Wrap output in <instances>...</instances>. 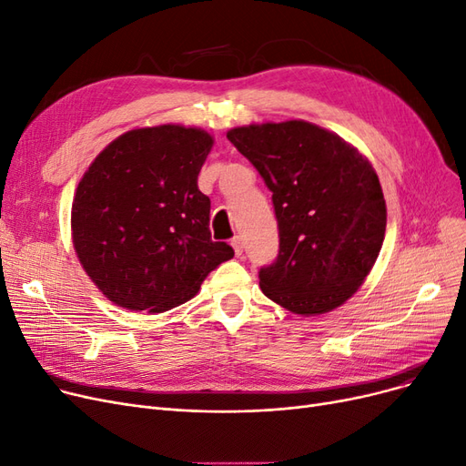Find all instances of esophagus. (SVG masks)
<instances>
[{
  "mask_svg": "<svg viewBox=\"0 0 466 466\" xmlns=\"http://www.w3.org/2000/svg\"><path fill=\"white\" fill-rule=\"evenodd\" d=\"M231 247H233V250H235V254H237V256L243 254V250H245V243H243V238H240V237H235V238L231 240Z\"/></svg>",
  "mask_w": 466,
  "mask_h": 466,
  "instance_id": "obj_1",
  "label": "esophagus"
}]
</instances>
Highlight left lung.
<instances>
[{
  "label": "left lung",
  "mask_w": 466,
  "mask_h": 466,
  "mask_svg": "<svg viewBox=\"0 0 466 466\" xmlns=\"http://www.w3.org/2000/svg\"><path fill=\"white\" fill-rule=\"evenodd\" d=\"M228 139L273 193L279 254L259 268V289L300 315L344 304L384 240L386 202L373 166L304 120L235 127Z\"/></svg>",
  "instance_id": "1"
}]
</instances>
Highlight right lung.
<instances>
[{"instance_id":"obj_1","label":"right lung","mask_w":466,"mask_h":466,"mask_svg":"<svg viewBox=\"0 0 466 466\" xmlns=\"http://www.w3.org/2000/svg\"><path fill=\"white\" fill-rule=\"evenodd\" d=\"M212 143L197 127L132 129L84 174L72 202V240L110 302L172 309L233 258L228 243L212 240L210 198L197 185Z\"/></svg>"}]
</instances>
